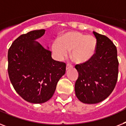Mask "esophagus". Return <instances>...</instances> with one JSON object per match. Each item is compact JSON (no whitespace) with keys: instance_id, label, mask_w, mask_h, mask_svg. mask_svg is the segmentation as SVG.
I'll return each mask as SVG.
<instances>
[{"instance_id":"1","label":"esophagus","mask_w":126,"mask_h":126,"mask_svg":"<svg viewBox=\"0 0 126 126\" xmlns=\"http://www.w3.org/2000/svg\"><path fill=\"white\" fill-rule=\"evenodd\" d=\"M72 67H73V65H71V64H67V65H66V69H69V68H72Z\"/></svg>"}]
</instances>
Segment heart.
I'll use <instances>...</instances> for the list:
<instances>
[{
  "mask_svg": "<svg viewBox=\"0 0 126 126\" xmlns=\"http://www.w3.org/2000/svg\"><path fill=\"white\" fill-rule=\"evenodd\" d=\"M96 39L92 35H86L80 32H69L53 42L51 49L56 58L62 60L71 51V57L75 62L84 63L92 58L96 48Z\"/></svg>",
  "mask_w": 126,
  "mask_h": 126,
  "instance_id": "heart-1",
  "label": "heart"
}]
</instances>
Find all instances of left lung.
Here are the masks:
<instances>
[{"label": "left lung", "mask_w": 126, "mask_h": 126, "mask_svg": "<svg viewBox=\"0 0 126 126\" xmlns=\"http://www.w3.org/2000/svg\"><path fill=\"white\" fill-rule=\"evenodd\" d=\"M96 39L95 53L90 60L77 64L79 77L75 85L78 99L96 104L112 93L118 79V61L115 44L106 36L93 32Z\"/></svg>", "instance_id": "obj_1"}]
</instances>
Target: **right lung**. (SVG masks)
I'll return each instance as SVG.
<instances>
[{
	"instance_id": "add662e5",
	"label": "right lung",
	"mask_w": 126,
	"mask_h": 126,
	"mask_svg": "<svg viewBox=\"0 0 126 126\" xmlns=\"http://www.w3.org/2000/svg\"><path fill=\"white\" fill-rule=\"evenodd\" d=\"M45 33L34 30L14 40L8 53V71L16 92L29 102L42 104L51 98L66 64L51 58V51L35 41Z\"/></svg>"
}]
</instances>
